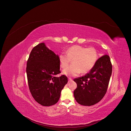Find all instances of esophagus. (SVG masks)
I'll return each instance as SVG.
<instances>
[{
    "instance_id": "1",
    "label": "esophagus",
    "mask_w": 131,
    "mask_h": 131,
    "mask_svg": "<svg viewBox=\"0 0 131 131\" xmlns=\"http://www.w3.org/2000/svg\"><path fill=\"white\" fill-rule=\"evenodd\" d=\"M72 81V79L70 78H68V82H71Z\"/></svg>"
}]
</instances>
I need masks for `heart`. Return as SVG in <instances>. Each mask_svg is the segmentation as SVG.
<instances>
[{
	"label": "heart",
	"instance_id": "heart-1",
	"mask_svg": "<svg viewBox=\"0 0 131 131\" xmlns=\"http://www.w3.org/2000/svg\"><path fill=\"white\" fill-rule=\"evenodd\" d=\"M65 53L59 55L60 66L65 68L72 60V64L62 72L67 76H76L80 72L86 73L91 70L96 64L99 59V53L93 47H85L75 45L67 49Z\"/></svg>",
	"mask_w": 131,
	"mask_h": 131
}]
</instances>
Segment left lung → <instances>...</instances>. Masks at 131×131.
<instances>
[{
    "mask_svg": "<svg viewBox=\"0 0 131 131\" xmlns=\"http://www.w3.org/2000/svg\"><path fill=\"white\" fill-rule=\"evenodd\" d=\"M112 73V65L108 55L99 58L93 68L85 76L74 79L77 87L73 91L74 99L83 106L99 103L105 96Z\"/></svg>",
    "mask_w": 131,
    "mask_h": 131,
    "instance_id": "1",
    "label": "left lung"
}]
</instances>
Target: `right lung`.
I'll list each match as a JSON object with an SVG mask.
<instances>
[{
    "label": "right lung",
    "instance_id": "1",
    "mask_svg": "<svg viewBox=\"0 0 131 131\" xmlns=\"http://www.w3.org/2000/svg\"><path fill=\"white\" fill-rule=\"evenodd\" d=\"M59 58L42 42L32 49L27 62V77L31 94L43 106L57 103L61 91L68 82L65 75L55 77L61 73Z\"/></svg>",
    "mask_w": 131,
    "mask_h": 131
}]
</instances>
